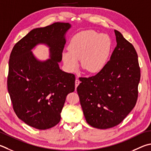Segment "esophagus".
I'll use <instances>...</instances> for the list:
<instances>
[{
    "mask_svg": "<svg viewBox=\"0 0 151 151\" xmlns=\"http://www.w3.org/2000/svg\"><path fill=\"white\" fill-rule=\"evenodd\" d=\"M80 83H81V81H79L78 78H76L75 80V88H76V87L78 86V84H80Z\"/></svg>",
    "mask_w": 151,
    "mask_h": 151,
    "instance_id": "1",
    "label": "esophagus"
}]
</instances>
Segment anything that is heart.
<instances>
[{
    "label": "heart",
    "instance_id": "b5f03b06",
    "mask_svg": "<svg viewBox=\"0 0 151 151\" xmlns=\"http://www.w3.org/2000/svg\"><path fill=\"white\" fill-rule=\"evenodd\" d=\"M111 43L105 34L93 30H86L74 35L68 46V51L62 54L63 62L68 70L81 66L90 73H97L106 66L110 54Z\"/></svg>",
    "mask_w": 151,
    "mask_h": 151
}]
</instances>
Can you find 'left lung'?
<instances>
[{"label":"left lung","mask_w":151,"mask_h":151,"mask_svg":"<svg viewBox=\"0 0 151 151\" xmlns=\"http://www.w3.org/2000/svg\"><path fill=\"white\" fill-rule=\"evenodd\" d=\"M117 45L103 69L81 77L77 90L85 119L92 127L105 129L123 122L138 98L141 70L135 49L117 30Z\"/></svg>","instance_id":"8db88e82"}]
</instances>
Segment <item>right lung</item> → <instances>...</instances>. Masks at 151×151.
Wrapping results in <instances>:
<instances>
[{
	"label": "right lung",
	"instance_id": "add662e5",
	"mask_svg": "<svg viewBox=\"0 0 151 151\" xmlns=\"http://www.w3.org/2000/svg\"><path fill=\"white\" fill-rule=\"evenodd\" d=\"M70 24L55 22L32 29L16 43L9 59L7 86L19 119L37 129H47L61 120L68 93L75 89V76L59 68L65 34ZM38 43L50 47L51 59L40 62L31 49Z\"/></svg>",
	"mask_w": 151,
	"mask_h": 151
}]
</instances>
